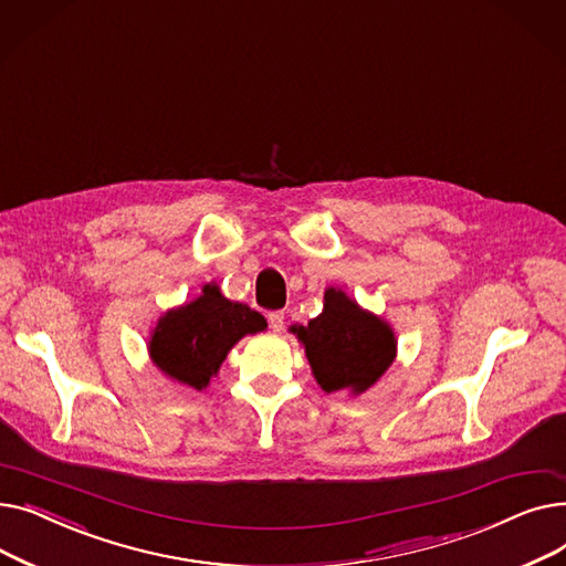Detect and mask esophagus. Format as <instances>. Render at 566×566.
Wrapping results in <instances>:
<instances>
[{
	"label": "esophagus",
	"instance_id": "1",
	"mask_svg": "<svg viewBox=\"0 0 566 566\" xmlns=\"http://www.w3.org/2000/svg\"><path fill=\"white\" fill-rule=\"evenodd\" d=\"M268 323H271L273 333H282L284 328V312H271L268 314Z\"/></svg>",
	"mask_w": 566,
	"mask_h": 566
}]
</instances>
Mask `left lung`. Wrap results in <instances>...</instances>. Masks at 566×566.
<instances>
[{
  "instance_id": "obj_1",
  "label": "left lung",
  "mask_w": 566,
  "mask_h": 566,
  "mask_svg": "<svg viewBox=\"0 0 566 566\" xmlns=\"http://www.w3.org/2000/svg\"><path fill=\"white\" fill-rule=\"evenodd\" d=\"M291 333L303 342L312 374L328 395L369 390L397 355L390 323L335 286L323 293V312L307 325H291Z\"/></svg>"
}]
</instances>
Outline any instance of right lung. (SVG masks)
<instances>
[{"label": "right lung", "mask_w": 566, "mask_h": 566, "mask_svg": "<svg viewBox=\"0 0 566 566\" xmlns=\"http://www.w3.org/2000/svg\"><path fill=\"white\" fill-rule=\"evenodd\" d=\"M265 318L243 303H233L218 284H206L192 303L165 312L148 339L154 365L192 390L208 388L238 339L265 331Z\"/></svg>", "instance_id": "add662e5"}]
</instances>
